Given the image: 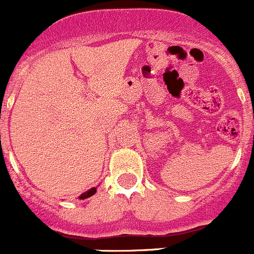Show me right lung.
<instances>
[{"instance_id": "obj_1", "label": "right lung", "mask_w": 254, "mask_h": 254, "mask_svg": "<svg viewBox=\"0 0 254 254\" xmlns=\"http://www.w3.org/2000/svg\"><path fill=\"white\" fill-rule=\"evenodd\" d=\"M96 191H97V189H96V188L89 189V190L87 191V193L81 194V195H79V199H86V198H88V196H92V195H93L94 193H96Z\"/></svg>"}]
</instances>
